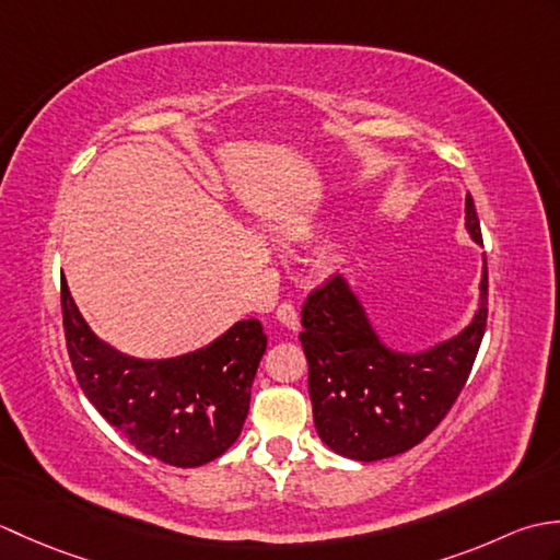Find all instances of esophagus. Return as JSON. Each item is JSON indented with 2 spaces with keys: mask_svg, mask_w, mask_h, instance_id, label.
Instances as JSON below:
<instances>
[{
  "mask_svg": "<svg viewBox=\"0 0 560 560\" xmlns=\"http://www.w3.org/2000/svg\"><path fill=\"white\" fill-rule=\"evenodd\" d=\"M277 319H279V323H281L283 327H289V329H293V331L301 329L299 311H295V305H291V303H281V305H279Z\"/></svg>",
  "mask_w": 560,
  "mask_h": 560,
  "instance_id": "1",
  "label": "esophagus"
}]
</instances>
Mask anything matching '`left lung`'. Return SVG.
Instances as JSON below:
<instances>
[{
  "label": "left lung",
  "instance_id": "1",
  "mask_svg": "<svg viewBox=\"0 0 560 560\" xmlns=\"http://www.w3.org/2000/svg\"><path fill=\"white\" fill-rule=\"evenodd\" d=\"M464 229L477 245L481 225L474 199L464 201ZM486 257L471 323L425 349L397 351L377 335L347 277L317 289L301 311L317 435L337 455L375 462L419 445L445 419L467 383L486 329Z\"/></svg>",
  "mask_w": 560,
  "mask_h": 560
}]
</instances>
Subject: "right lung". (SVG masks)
Masks as SVG:
<instances>
[{
    "label": "right lung",
    "mask_w": 560,
    "mask_h": 560,
    "mask_svg": "<svg viewBox=\"0 0 560 560\" xmlns=\"http://www.w3.org/2000/svg\"><path fill=\"white\" fill-rule=\"evenodd\" d=\"M62 317L83 395L139 452L171 467H201L241 435L267 351L259 319H241L197 351L137 359L93 335L65 279Z\"/></svg>",
    "instance_id": "obj_1"
}]
</instances>
